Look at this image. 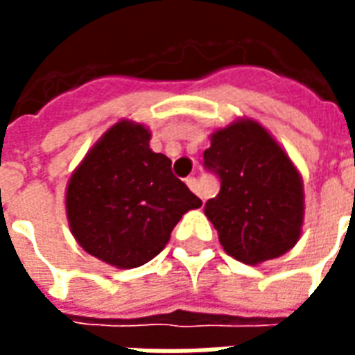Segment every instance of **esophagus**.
<instances>
[{"instance_id":"34e87169","label":"esophagus","mask_w":355,"mask_h":355,"mask_svg":"<svg viewBox=\"0 0 355 355\" xmlns=\"http://www.w3.org/2000/svg\"><path fill=\"white\" fill-rule=\"evenodd\" d=\"M186 184H188V188L192 190L193 193H198V196H201V190H200V182H198V178H186Z\"/></svg>"}]
</instances>
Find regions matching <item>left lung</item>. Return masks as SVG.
Instances as JSON below:
<instances>
[{
  "label": "left lung",
  "instance_id": "obj_1",
  "mask_svg": "<svg viewBox=\"0 0 355 355\" xmlns=\"http://www.w3.org/2000/svg\"><path fill=\"white\" fill-rule=\"evenodd\" d=\"M203 163L220 178V192L203 211L226 253L257 266L297 245L304 223L302 177L259 121L239 117L216 129Z\"/></svg>",
  "mask_w": 355,
  "mask_h": 355
}]
</instances>
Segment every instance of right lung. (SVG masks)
<instances>
[{"instance_id":"1","label":"right lung","mask_w":355,"mask_h":355,"mask_svg":"<svg viewBox=\"0 0 355 355\" xmlns=\"http://www.w3.org/2000/svg\"><path fill=\"white\" fill-rule=\"evenodd\" d=\"M142 123L121 119L96 140L66 188V216L89 254L129 270L163 251L184 213L201 200L150 148Z\"/></svg>"}]
</instances>
